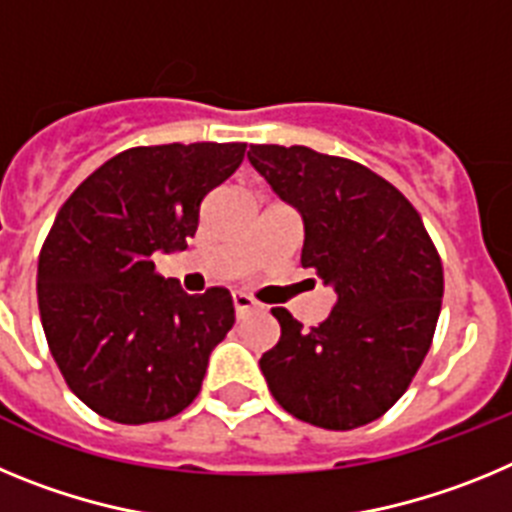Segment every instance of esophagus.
<instances>
[{"instance_id": "obj_1", "label": "esophagus", "mask_w": 512, "mask_h": 512, "mask_svg": "<svg viewBox=\"0 0 512 512\" xmlns=\"http://www.w3.org/2000/svg\"><path fill=\"white\" fill-rule=\"evenodd\" d=\"M233 307H235V318H243L246 312H251L256 307V302L248 295H233Z\"/></svg>"}]
</instances>
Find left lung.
<instances>
[{
  "label": "left lung",
  "mask_w": 512,
  "mask_h": 512,
  "mask_svg": "<svg viewBox=\"0 0 512 512\" xmlns=\"http://www.w3.org/2000/svg\"><path fill=\"white\" fill-rule=\"evenodd\" d=\"M248 161L302 217L300 264L333 287L305 330L274 307L282 336L261 356L274 400L305 423L351 431L395 405L433 341L443 266L418 210L366 166L307 146H251Z\"/></svg>",
  "instance_id": "8db88e82"
}]
</instances>
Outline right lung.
Wrapping results in <instances>:
<instances>
[{"instance_id":"add662e5","label":"right lung","mask_w":512,"mask_h":512,"mask_svg":"<svg viewBox=\"0 0 512 512\" xmlns=\"http://www.w3.org/2000/svg\"><path fill=\"white\" fill-rule=\"evenodd\" d=\"M243 153L246 143L130 148L58 210L38 259L40 320L69 390L102 418L156 423L200 395L233 300L223 287L187 295L151 256L187 248L202 200Z\"/></svg>"}]
</instances>
